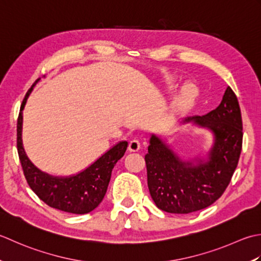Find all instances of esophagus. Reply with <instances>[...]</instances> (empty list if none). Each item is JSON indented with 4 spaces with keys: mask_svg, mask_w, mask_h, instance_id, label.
<instances>
[{
    "mask_svg": "<svg viewBox=\"0 0 261 261\" xmlns=\"http://www.w3.org/2000/svg\"><path fill=\"white\" fill-rule=\"evenodd\" d=\"M141 148V142L137 140V138H134V140H132L130 142H129V144H128V150L130 151V152H137L138 150H140Z\"/></svg>",
    "mask_w": 261,
    "mask_h": 261,
    "instance_id": "obj_1",
    "label": "esophagus"
}]
</instances>
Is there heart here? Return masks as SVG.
I'll return each instance as SVG.
<instances>
[{
	"mask_svg": "<svg viewBox=\"0 0 261 261\" xmlns=\"http://www.w3.org/2000/svg\"><path fill=\"white\" fill-rule=\"evenodd\" d=\"M198 97V90L193 84H187L184 87L181 93L178 98V106L182 109H188L195 103Z\"/></svg>",
	"mask_w": 261,
	"mask_h": 261,
	"instance_id": "1",
	"label": "heart"
}]
</instances>
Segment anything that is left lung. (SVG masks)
I'll return each instance as SVG.
<instances>
[{
  "label": "left lung",
  "instance_id": "left-lung-1",
  "mask_svg": "<svg viewBox=\"0 0 261 261\" xmlns=\"http://www.w3.org/2000/svg\"><path fill=\"white\" fill-rule=\"evenodd\" d=\"M189 121L214 134L206 161H182L154 134L145 155L151 197L158 208L173 214L200 211L219 199L231 181L242 148L241 110L230 87L219 107L204 116L188 117L184 123Z\"/></svg>",
  "mask_w": 261,
  "mask_h": 261
}]
</instances>
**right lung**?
<instances>
[{
    "label": "right lung",
    "instance_id": "add662e5",
    "mask_svg": "<svg viewBox=\"0 0 261 261\" xmlns=\"http://www.w3.org/2000/svg\"><path fill=\"white\" fill-rule=\"evenodd\" d=\"M33 84L21 105L17 124V147L23 174L29 187L45 204L72 214H87L102 201L117 161L124 156L128 143L119 142L86 170L70 177H54L36 168L27 156L22 145V110L34 90Z\"/></svg>",
    "mask_w": 261,
    "mask_h": 261
}]
</instances>
